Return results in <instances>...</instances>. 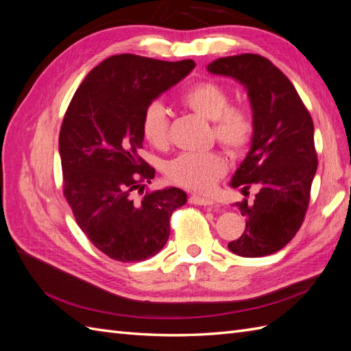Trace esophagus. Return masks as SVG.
Listing matches in <instances>:
<instances>
[{"label": "esophagus", "mask_w": 351, "mask_h": 351, "mask_svg": "<svg viewBox=\"0 0 351 351\" xmlns=\"http://www.w3.org/2000/svg\"><path fill=\"white\" fill-rule=\"evenodd\" d=\"M190 204L193 205H200V206H217V204L212 199L209 197H202V196H197V195H192L190 196Z\"/></svg>", "instance_id": "obj_1"}]
</instances>
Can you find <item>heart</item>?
<instances>
[{
  "instance_id": "1",
  "label": "heart",
  "mask_w": 351,
  "mask_h": 351,
  "mask_svg": "<svg viewBox=\"0 0 351 351\" xmlns=\"http://www.w3.org/2000/svg\"><path fill=\"white\" fill-rule=\"evenodd\" d=\"M183 107L212 121L215 141L231 155H241L249 147L254 123L249 111L230 107L228 92L215 82H197L180 98ZM141 130L145 141L162 149L169 141L168 117L161 104L154 102L143 111ZM227 171L226 158L218 152H183L168 161L165 174L173 183L195 192H208Z\"/></svg>"
}]
</instances>
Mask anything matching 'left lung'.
<instances>
[{"label":"left lung","instance_id":"1","mask_svg":"<svg viewBox=\"0 0 351 351\" xmlns=\"http://www.w3.org/2000/svg\"><path fill=\"white\" fill-rule=\"evenodd\" d=\"M206 69L243 84L253 111L250 149L230 186L259 192L253 204H234L246 217V231L228 249L244 258L267 256L295 236L309 205L317 167L312 117L293 83L265 57H224Z\"/></svg>","mask_w":351,"mask_h":351}]
</instances>
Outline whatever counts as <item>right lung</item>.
<instances>
[{
  "instance_id": "right-lung-1",
  "label": "right lung",
  "mask_w": 351,
  "mask_h": 351,
  "mask_svg": "<svg viewBox=\"0 0 351 351\" xmlns=\"http://www.w3.org/2000/svg\"><path fill=\"white\" fill-rule=\"evenodd\" d=\"M195 66L193 60L112 56L71 98L58 141L62 189L82 231L114 261L155 256L169 237L171 214L187 202L177 187L136 197L155 176L137 151L143 111Z\"/></svg>"
}]
</instances>
